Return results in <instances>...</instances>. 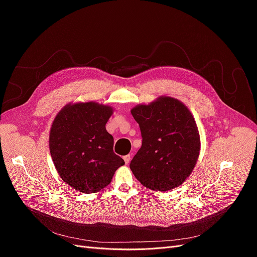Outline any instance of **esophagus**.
<instances>
[{
    "label": "esophagus",
    "instance_id": "obj_1",
    "mask_svg": "<svg viewBox=\"0 0 257 257\" xmlns=\"http://www.w3.org/2000/svg\"><path fill=\"white\" fill-rule=\"evenodd\" d=\"M123 160H124V162H125V164L127 165L128 163H130V161H131V154H127V155H125V157L123 158Z\"/></svg>",
    "mask_w": 257,
    "mask_h": 257
}]
</instances>
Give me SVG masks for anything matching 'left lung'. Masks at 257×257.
<instances>
[{
  "mask_svg": "<svg viewBox=\"0 0 257 257\" xmlns=\"http://www.w3.org/2000/svg\"><path fill=\"white\" fill-rule=\"evenodd\" d=\"M143 137L130 168L146 188L165 192L189 178L199 157L200 137L195 119L180 100L160 96L131 110Z\"/></svg>",
  "mask_w": 257,
  "mask_h": 257,
  "instance_id": "1",
  "label": "left lung"
}]
</instances>
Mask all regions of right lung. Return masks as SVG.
I'll list each match as a JSON object with an SVG mask.
<instances>
[{"mask_svg": "<svg viewBox=\"0 0 257 257\" xmlns=\"http://www.w3.org/2000/svg\"><path fill=\"white\" fill-rule=\"evenodd\" d=\"M112 112V107L96 102L67 104L51 124L53 164L62 180L77 191L99 192L124 165L113 152V137L106 131Z\"/></svg>", "mask_w": 257, "mask_h": 257, "instance_id": "right-lung-1", "label": "right lung"}]
</instances>
